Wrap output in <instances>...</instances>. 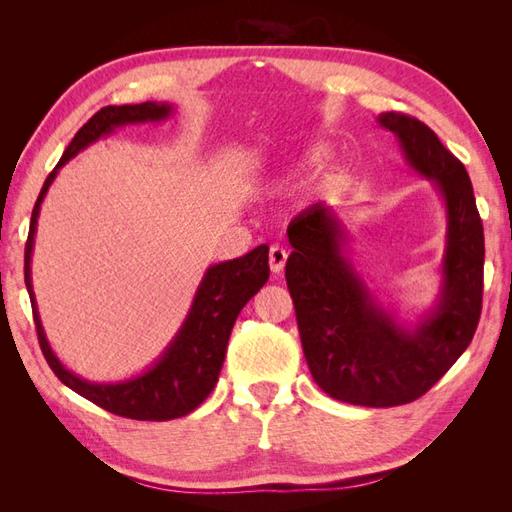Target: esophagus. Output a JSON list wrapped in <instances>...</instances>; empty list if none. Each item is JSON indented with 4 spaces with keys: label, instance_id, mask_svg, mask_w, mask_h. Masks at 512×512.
<instances>
[{
    "label": "esophagus",
    "instance_id": "esophagus-1",
    "mask_svg": "<svg viewBox=\"0 0 512 512\" xmlns=\"http://www.w3.org/2000/svg\"><path fill=\"white\" fill-rule=\"evenodd\" d=\"M286 258H288V254H286L284 247H280V245H271V250H269V267H271V271H273V273H280V271H284V267H286Z\"/></svg>",
    "mask_w": 512,
    "mask_h": 512
}]
</instances>
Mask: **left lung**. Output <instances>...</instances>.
Masks as SVG:
<instances>
[{
	"mask_svg": "<svg viewBox=\"0 0 512 512\" xmlns=\"http://www.w3.org/2000/svg\"><path fill=\"white\" fill-rule=\"evenodd\" d=\"M404 160L429 179L446 209L438 301L414 324L386 309L354 269L348 230L316 205L294 218L286 284L309 371L320 389L354 406L389 408L425 395L470 346L483 305L485 235L468 170L423 121L380 113Z\"/></svg>",
	"mask_w": 512,
	"mask_h": 512,
	"instance_id": "obj_1",
	"label": "left lung"
}]
</instances>
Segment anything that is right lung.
<instances>
[{
	"label": "right lung",
	"instance_id": "add662e5",
	"mask_svg": "<svg viewBox=\"0 0 512 512\" xmlns=\"http://www.w3.org/2000/svg\"><path fill=\"white\" fill-rule=\"evenodd\" d=\"M173 113L175 106L168 102L100 108L74 134L72 143L53 168V173L46 177L32 211V222H29V235L25 243V286L29 299H32L38 342L46 363L53 369V374L74 393H79L81 397L89 399L91 404L108 412L134 418V421H170V418L190 414L209 397L215 382H218L228 337L232 327H235L239 312L269 280V245H258L241 258L211 265L198 284L192 307L181 329L160 354V359L145 369L143 374L121 382H89L72 374L57 359L49 339H46L38 314L32 286V252L40 205L61 166L70 162L76 153L115 132L117 128L134 126V123H158L173 117Z\"/></svg>",
	"mask_w": 512,
	"mask_h": 512
}]
</instances>
